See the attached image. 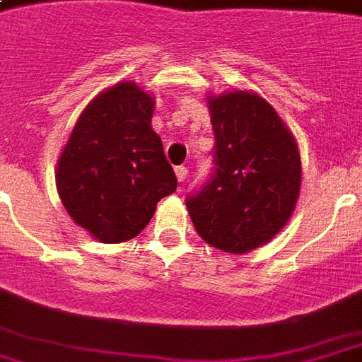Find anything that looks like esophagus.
Here are the masks:
<instances>
[{
    "label": "esophagus",
    "mask_w": 362,
    "mask_h": 362,
    "mask_svg": "<svg viewBox=\"0 0 362 362\" xmlns=\"http://www.w3.org/2000/svg\"><path fill=\"white\" fill-rule=\"evenodd\" d=\"M174 174H176L178 182H184V180H186V176H188V168H186V167H176V168H174Z\"/></svg>",
    "instance_id": "34e87169"
}]
</instances>
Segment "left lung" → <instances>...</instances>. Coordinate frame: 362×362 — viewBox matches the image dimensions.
Here are the masks:
<instances>
[{
	"label": "left lung",
	"instance_id": "1",
	"mask_svg": "<svg viewBox=\"0 0 362 362\" xmlns=\"http://www.w3.org/2000/svg\"><path fill=\"white\" fill-rule=\"evenodd\" d=\"M215 132V174L186 207L197 234L243 255L288 224L301 189L296 136L269 101L249 90L207 95Z\"/></svg>",
	"mask_w": 362,
	"mask_h": 362
}]
</instances>
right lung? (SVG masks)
Returning a JSON list of instances; mask_svg holds the SVG:
<instances>
[{"instance_id": "right-lung-1", "label": "right lung", "mask_w": 362, "mask_h": 362, "mask_svg": "<svg viewBox=\"0 0 362 362\" xmlns=\"http://www.w3.org/2000/svg\"><path fill=\"white\" fill-rule=\"evenodd\" d=\"M153 107V93L132 80L117 82L86 105L61 149V203L101 243L136 238L157 203L176 192L178 180L151 128Z\"/></svg>"}]
</instances>
